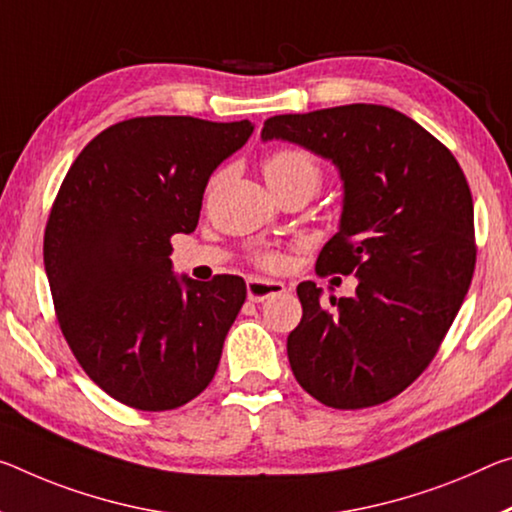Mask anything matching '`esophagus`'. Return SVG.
Wrapping results in <instances>:
<instances>
[{"label": "esophagus", "mask_w": 512, "mask_h": 512, "mask_svg": "<svg viewBox=\"0 0 512 512\" xmlns=\"http://www.w3.org/2000/svg\"><path fill=\"white\" fill-rule=\"evenodd\" d=\"M287 287L282 285V282H273V280H248V298L253 300V303H264L266 298H273V296H280L285 294Z\"/></svg>", "instance_id": "obj_1"}]
</instances>
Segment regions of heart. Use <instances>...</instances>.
Returning <instances> with one entry per match:
<instances>
[{
  "instance_id": "heart-1",
  "label": "heart",
  "mask_w": 512,
  "mask_h": 512,
  "mask_svg": "<svg viewBox=\"0 0 512 512\" xmlns=\"http://www.w3.org/2000/svg\"><path fill=\"white\" fill-rule=\"evenodd\" d=\"M262 170L271 189H280V186L289 184H307L312 191H316L323 180V170L319 166V161H316L310 152L300 148H275L264 157ZM216 184L218 175L209 180L207 196L216 189ZM253 259L257 266H262L266 271H280L285 269L287 264L285 253H280V250H259Z\"/></svg>"
}]
</instances>
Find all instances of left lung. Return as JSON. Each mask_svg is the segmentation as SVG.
<instances>
[{
  "mask_svg": "<svg viewBox=\"0 0 512 512\" xmlns=\"http://www.w3.org/2000/svg\"><path fill=\"white\" fill-rule=\"evenodd\" d=\"M262 139H285L332 159L344 180L339 232L316 273H355L353 298L321 303L296 287L303 319L287 337L289 364L328 408L360 410L399 396L440 351L476 266L474 202L444 143L383 104L285 113Z\"/></svg>",
  "mask_w": 512,
  "mask_h": 512,
  "instance_id": "8db88e82",
  "label": "left lung"
}]
</instances>
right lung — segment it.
<instances>
[{"label": "right lung", "mask_w": 512, "mask_h": 512, "mask_svg": "<svg viewBox=\"0 0 512 512\" xmlns=\"http://www.w3.org/2000/svg\"><path fill=\"white\" fill-rule=\"evenodd\" d=\"M250 120L141 116L72 161L45 225L54 312L81 369L134 410H175L212 383L246 282L175 278L170 237L193 232L209 175Z\"/></svg>", "instance_id": "add662e5"}]
</instances>
